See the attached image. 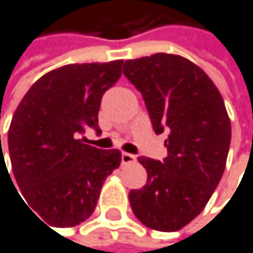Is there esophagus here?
<instances>
[{
  "instance_id": "esophagus-1",
  "label": "esophagus",
  "mask_w": 253,
  "mask_h": 253,
  "mask_svg": "<svg viewBox=\"0 0 253 253\" xmlns=\"http://www.w3.org/2000/svg\"><path fill=\"white\" fill-rule=\"evenodd\" d=\"M135 160H136V157L132 154H126V152L121 154V164H130V163H135Z\"/></svg>"
}]
</instances>
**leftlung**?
I'll return each mask as SVG.
<instances>
[{
    "instance_id": "obj_1",
    "label": "left lung",
    "mask_w": 253,
    "mask_h": 253,
    "mask_svg": "<svg viewBox=\"0 0 253 253\" xmlns=\"http://www.w3.org/2000/svg\"><path fill=\"white\" fill-rule=\"evenodd\" d=\"M123 72L141 92L155 133H168L163 161L138 158L147 183L130 190L132 211L150 229L179 230L201 213L223 176L230 146L224 101L212 80L178 55L129 59Z\"/></svg>"
}]
</instances>
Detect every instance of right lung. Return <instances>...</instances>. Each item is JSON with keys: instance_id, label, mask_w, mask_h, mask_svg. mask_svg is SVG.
I'll return each mask as SVG.
<instances>
[{"instance_id": "add662e5", "label": "right lung", "mask_w": 253, "mask_h": 253, "mask_svg": "<svg viewBox=\"0 0 253 253\" xmlns=\"http://www.w3.org/2000/svg\"><path fill=\"white\" fill-rule=\"evenodd\" d=\"M121 66L117 59L55 69L32 85L15 110L9 129L12 172L32 211L50 226L87 220L104 179L121 163L120 150L96 149L83 138L87 127L99 130L101 98L121 77Z\"/></svg>"}]
</instances>
